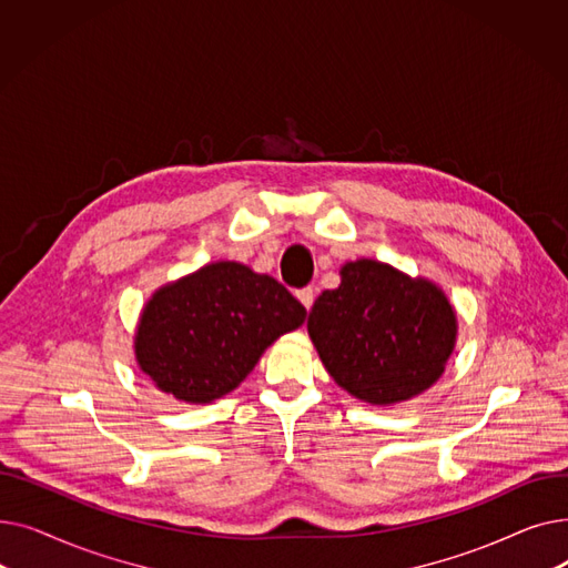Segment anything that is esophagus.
Returning a JSON list of instances; mask_svg holds the SVG:
<instances>
[{
  "mask_svg": "<svg viewBox=\"0 0 568 568\" xmlns=\"http://www.w3.org/2000/svg\"><path fill=\"white\" fill-rule=\"evenodd\" d=\"M296 300H300V302L304 304L306 311H311V308H313V302H315V290H313V287L300 290V292H296Z\"/></svg>",
  "mask_w": 568,
  "mask_h": 568,
  "instance_id": "esophagus-1",
  "label": "esophagus"
}]
</instances>
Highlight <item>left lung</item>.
<instances>
[{"label": "left lung", "instance_id": "1", "mask_svg": "<svg viewBox=\"0 0 568 568\" xmlns=\"http://www.w3.org/2000/svg\"><path fill=\"white\" fill-rule=\"evenodd\" d=\"M456 334V311L435 283L375 260L347 262L341 285L324 290L308 315V336L324 368L371 405H394L430 389Z\"/></svg>", "mask_w": 568, "mask_h": 568}]
</instances>
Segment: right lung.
Listing matches in <instances>:
<instances>
[{
    "label": "right lung",
    "instance_id": "1",
    "mask_svg": "<svg viewBox=\"0 0 568 568\" xmlns=\"http://www.w3.org/2000/svg\"><path fill=\"white\" fill-rule=\"evenodd\" d=\"M304 320L306 308L276 278L242 262H214L154 292L140 315L135 359L176 400L212 403Z\"/></svg>",
    "mask_w": 568,
    "mask_h": 568
}]
</instances>
